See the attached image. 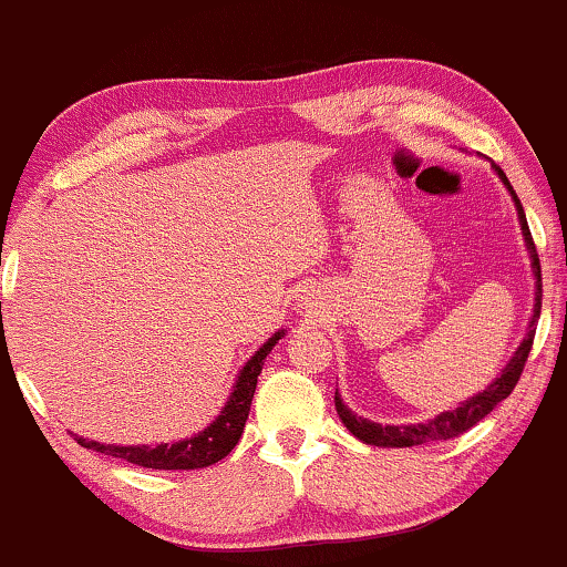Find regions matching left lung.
Returning <instances> with one entry per match:
<instances>
[{
	"instance_id": "left-lung-1",
	"label": "left lung",
	"mask_w": 567,
	"mask_h": 567,
	"mask_svg": "<svg viewBox=\"0 0 567 567\" xmlns=\"http://www.w3.org/2000/svg\"><path fill=\"white\" fill-rule=\"evenodd\" d=\"M494 173H497L502 184L509 192V197L515 202V209H518V223H520V234H523V241H526V249H528V257H530V272H534V316H530V323H528V331L526 337H523L520 347L515 349L513 358L507 360V365L499 370V375L494 379L492 383L484 391H478V394L467 396L465 402H460L454 410H444L439 412L436 417H431V421L425 423H408V425H381L375 421H368V417H360L358 412H352L341 400V394L337 391V396H333V402H337V412L341 417V423L347 425L349 433L352 436H358L362 444H370V446H383V450H389V446H417V444H433V442H446V439H454L460 436V433H465L467 429H473L478 421H484V417L492 412L494 408L502 400H507L509 391L515 389V383H518L520 373H523V365H526L528 360V352H530V344H534V333H536V320H539V312H542V265H539V255H536V247H534V239H530V230H528V223H526V213H523V205L518 199V194L513 192V186H509V181L505 176V171H502L499 165H492Z\"/></svg>"
}]
</instances>
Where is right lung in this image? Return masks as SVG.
Wrapping results in <instances>:
<instances>
[{
    "mask_svg": "<svg viewBox=\"0 0 567 567\" xmlns=\"http://www.w3.org/2000/svg\"><path fill=\"white\" fill-rule=\"evenodd\" d=\"M284 328L276 331L272 337L265 341V344L257 349L251 358L244 362V368L236 375L234 389H230V396L226 404L220 408V415L215 417L213 423L205 425L194 436L181 439V442L173 444H102L94 442V439H83L79 433H73L75 442L86 450L110 454V457H121L125 463H134L142 467H152V471H197V467L215 465L218 460L226 457V454L239 444L244 423L249 417L251 396H255L257 389V375L262 373L265 358L270 354V349L278 344V339L284 337Z\"/></svg>",
    "mask_w": 567,
    "mask_h": 567,
    "instance_id": "1",
    "label": "right lung"
}]
</instances>
